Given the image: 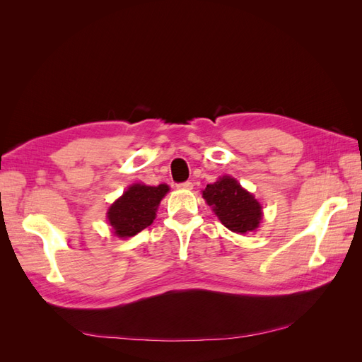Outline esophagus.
I'll return each instance as SVG.
<instances>
[{"label":"esophagus","mask_w":362,"mask_h":362,"mask_svg":"<svg viewBox=\"0 0 362 362\" xmlns=\"http://www.w3.org/2000/svg\"><path fill=\"white\" fill-rule=\"evenodd\" d=\"M177 187H178V189H182V190H192V189H193V182L185 181V182L177 184Z\"/></svg>","instance_id":"obj_1"}]
</instances>
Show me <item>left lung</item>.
<instances>
[{
  "instance_id": "1",
  "label": "left lung",
  "mask_w": 362,
  "mask_h": 362,
  "mask_svg": "<svg viewBox=\"0 0 362 362\" xmlns=\"http://www.w3.org/2000/svg\"><path fill=\"white\" fill-rule=\"evenodd\" d=\"M202 198L229 231L247 234L259 226L262 218L261 204L233 177L225 175L214 184H208L202 192Z\"/></svg>"
}]
</instances>
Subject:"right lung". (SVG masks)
<instances>
[{
  "mask_svg": "<svg viewBox=\"0 0 362 362\" xmlns=\"http://www.w3.org/2000/svg\"><path fill=\"white\" fill-rule=\"evenodd\" d=\"M168 192V184H160L157 187L145 184L129 185L107 211L115 235L120 238L133 237L148 228L154 222L158 205Z\"/></svg>",
  "mask_w": 362,
  "mask_h": 362,
  "instance_id": "right-lung-1",
  "label": "right lung"
}]
</instances>
